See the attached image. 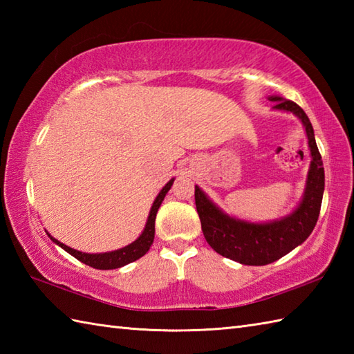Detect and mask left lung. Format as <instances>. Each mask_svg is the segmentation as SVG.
<instances>
[{"label": "left lung", "instance_id": "8db88e82", "mask_svg": "<svg viewBox=\"0 0 354 354\" xmlns=\"http://www.w3.org/2000/svg\"><path fill=\"white\" fill-rule=\"evenodd\" d=\"M268 99L275 102L272 109L297 115L306 129L312 161L303 198L295 209L270 222L243 221L225 213L202 189L194 187L196 209L208 245L223 257L250 266L269 265L301 245L317 225L324 194V167L309 117L297 103L280 95Z\"/></svg>", "mask_w": 354, "mask_h": 354}]
</instances>
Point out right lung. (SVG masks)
I'll list each match as a JSON object with an SVG mask.
<instances>
[{
	"instance_id": "obj_1",
	"label": "right lung",
	"mask_w": 354,
	"mask_h": 354,
	"mask_svg": "<svg viewBox=\"0 0 354 354\" xmlns=\"http://www.w3.org/2000/svg\"><path fill=\"white\" fill-rule=\"evenodd\" d=\"M173 181H175V178H171L170 181L162 187V190L158 193V196L153 201V205L149 212L146 227H145V230H142L140 237L137 240H133L132 243L126 245L124 248H120V250L109 251V252H100V254H88V252L73 250V248L64 245L62 242H59V240H56L55 237H51L48 232L47 234L53 240V242L61 246L62 250H65L68 254H71L74 259H77L79 261L85 263V265L91 266V268L106 270V269H117V268L129 265V263L142 257V255L149 251V248L152 246L153 237H155V219H156L158 208L161 207L165 194L169 193L170 187L173 185Z\"/></svg>"
}]
</instances>
